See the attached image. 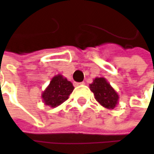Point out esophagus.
<instances>
[{"label":"esophagus","instance_id":"esophagus-1","mask_svg":"<svg viewBox=\"0 0 154 154\" xmlns=\"http://www.w3.org/2000/svg\"><path fill=\"white\" fill-rule=\"evenodd\" d=\"M84 82H80V83H76V85H84Z\"/></svg>","mask_w":154,"mask_h":154}]
</instances>
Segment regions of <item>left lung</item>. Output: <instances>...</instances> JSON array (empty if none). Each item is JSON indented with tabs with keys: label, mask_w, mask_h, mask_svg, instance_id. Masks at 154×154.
Instances as JSON below:
<instances>
[{
	"label": "left lung",
	"mask_w": 154,
	"mask_h": 154,
	"mask_svg": "<svg viewBox=\"0 0 154 154\" xmlns=\"http://www.w3.org/2000/svg\"><path fill=\"white\" fill-rule=\"evenodd\" d=\"M96 101L107 109H113L118 103L119 95L103 77H96L90 85Z\"/></svg>",
	"instance_id": "left-lung-1"
}]
</instances>
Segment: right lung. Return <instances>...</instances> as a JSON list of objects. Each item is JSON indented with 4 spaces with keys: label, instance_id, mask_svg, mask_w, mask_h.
Returning a JSON list of instances; mask_svg holds the SVG:
<instances>
[{
    "label": "right lung",
    "instance_id": "1",
    "mask_svg": "<svg viewBox=\"0 0 154 154\" xmlns=\"http://www.w3.org/2000/svg\"><path fill=\"white\" fill-rule=\"evenodd\" d=\"M74 86L71 82L68 81L61 75L54 77L46 90L43 93V99L46 105L56 107L64 103L73 92Z\"/></svg>",
    "mask_w": 154,
    "mask_h": 154
}]
</instances>
